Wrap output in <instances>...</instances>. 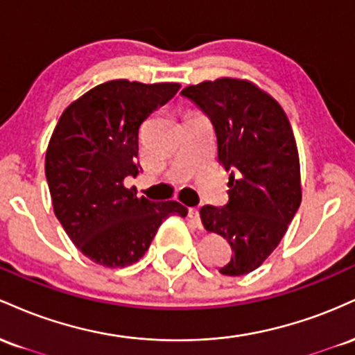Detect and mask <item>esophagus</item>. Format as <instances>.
Masks as SVG:
<instances>
[{
    "label": "esophagus",
    "instance_id": "1",
    "mask_svg": "<svg viewBox=\"0 0 355 355\" xmlns=\"http://www.w3.org/2000/svg\"><path fill=\"white\" fill-rule=\"evenodd\" d=\"M189 217L200 227V211H198V209H189Z\"/></svg>",
    "mask_w": 355,
    "mask_h": 355
}]
</instances>
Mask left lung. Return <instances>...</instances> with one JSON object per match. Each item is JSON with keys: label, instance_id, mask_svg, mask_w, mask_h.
<instances>
[{"label": "left lung", "instance_id": "left-lung-1", "mask_svg": "<svg viewBox=\"0 0 355 355\" xmlns=\"http://www.w3.org/2000/svg\"><path fill=\"white\" fill-rule=\"evenodd\" d=\"M182 95L210 118L218 162L230 170L229 202L202 207V223L232 247L220 274L245 275L275 250L302 200L291 121L268 93L247 80L203 81Z\"/></svg>", "mask_w": 355, "mask_h": 355}]
</instances>
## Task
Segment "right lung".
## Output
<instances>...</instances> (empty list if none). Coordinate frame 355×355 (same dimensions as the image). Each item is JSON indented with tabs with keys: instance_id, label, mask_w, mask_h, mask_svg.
Instances as JSON below:
<instances>
[{
	"instance_id": "right-lung-1",
	"label": "right lung",
	"mask_w": 355,
	"mask_h": 355,
	"mask_svg": "<svg viewBox=\"0 0 355 355\" xmlns=\"http://www.w3.org/2000/svg\"><path fill=\"white\" fill-rule=\"evenodd\" d=\"M178 89V83L107 81L73 101L55 126L44 158L53 209L76 248L98 266L138 262L162 222L189 211L123 185L140 170V125Z\"/></svg>"
}]
</instances>
